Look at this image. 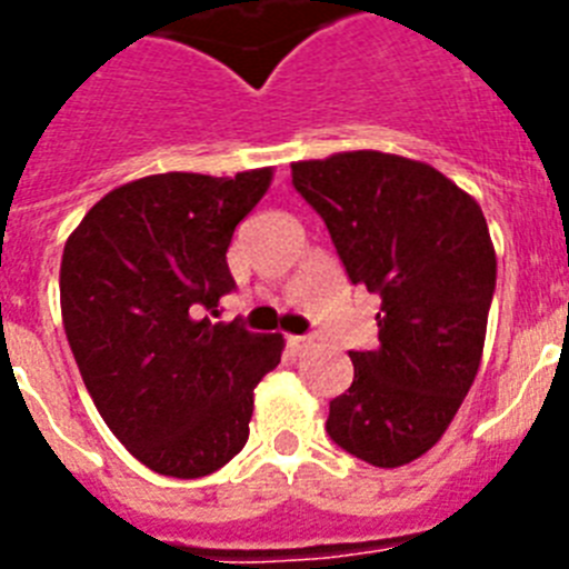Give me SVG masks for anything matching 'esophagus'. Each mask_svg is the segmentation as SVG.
Segmentation results:
<instances>
[{
    "label": "esophagus",
    "instance_id": "34e87169",
    "mask_svg": "<svg viewBox=\"0 0 569 569\" xmlns=\"http://www.w3.org/2000/svg\"><path fill=\"white\" fill-rule=\"evenodd\" d=\"M289 347H292L295 352H303V350H309V347H312V338L292 336V338H289Z\"/></svg>",
    "mask_w": 569,
    "mask_h": 569
}]
</instances>
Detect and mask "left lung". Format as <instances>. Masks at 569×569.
<instances>
[{
    "label": "left lung",
    "instance_id": "8db88e82",
    "mask_svg": "<svg viewBox=\"0 0 569 569\" xmlns=\"http://www.w3.org/2000/svg\"><path fill=\"white\" fill-rule=\"evenodd\" d=\"M352 283L381 295L379 347L329 402L327 431L358 460L399 469L437 446L480 370L498 257L475 196L417 159L352 150L295 161Z\"/></svg>",
    "mask_w": 569,
    "mask_h": 569
}]
</instances>
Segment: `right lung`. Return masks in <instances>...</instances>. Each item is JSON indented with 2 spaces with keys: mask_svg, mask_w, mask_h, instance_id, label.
Listing matches in <instances>:
<instances>
[{
  "mask_svg": "<svg viewBox=\"0 0 569 569\" xmlns=\"http://www.w3.org/2000/svg\"><path fill=\"white\" fill-rule=\"evenodd\" d=\"M274 170L159 173L109 190L69 233L60 312L94 408L147 469L193 480L248 439L254 388L286 341L213 323L226 251Z\"/></svg>",
  "mask_w": 569,
  "mask_h": 569,
  "instance_id": "1",
  "label": "right lung"
}]
</instances>
